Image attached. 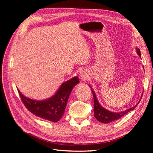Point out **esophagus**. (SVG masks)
Masks as SVG:
<instances>
[{
  "label": "esophagus",
  "mask_w": 153,
  "mask_h": 153,
  "mask_svg": "<svg viewBox=\"0 0 153 153\" xmlns=\"http://www.w3.org/2000/svg\"><path fill=\"white\" fill-rule=\"evenodd\" d=\"M80 79H82V80H84V81L86 80L87 79H88L87 73L85 71H82L80 73Z\"/></svg>",
  "instance_id": "esophagus-1"
}]
</instances>
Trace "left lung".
Wrapping results in <instances>:
<instances>
[{
	"mask_svg": "<svg viewBox=\"0 0 153 153\" xmlns=\"http://www.w3.org/2000/svg\"><path fill=\"white\" fill-rule=\"evenodd\" d=\"M136 51L137 54L139 55V56L141 57V53H140V51L139 48H136ZM91 87V89H92V87L89 85ZM92 94H93V98H94V117L96 119L98 120V121L102 123H109L114 121H116V120L119 119L121 117H122L124 115L127 114L128 112H130V111L133 110V109H135V108L138 105V103L140 101H138V103L135 105L133 107L128 108L124 111H122V112H111V111L108 110L107 109L101 106L100 103L98 102V99H97V97L96 96L95 92L94 91L91 89Z\"/></svg>",
	"mask_w": 153,
	"mask_h": 153,
	"instance_id": "obj_1",
	"label": "left lung"
}]
</instances>
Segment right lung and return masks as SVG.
I'll use <instances>...</instances> for the list:
<instances>
[{
    "instance_id": "right-lung-1",
    "label": "right lung",
    "mask_w": 153,
    "mask_h": 153,
    "mask_svg": "<svg viewBox=\"0 0 153 153\" xmlns=\"http://www.w3.org/2000/svg\"><path fill=\"white\" fill-rule=\"evenodd\" d=\"M77 76L63 82L51 98L44 100H34L27 98L18 89L22 102L31 113L48 121L56 123L64 114L68 100L73 87L79 83Z\"/></svg>"
}]
</instances>
